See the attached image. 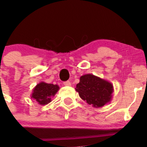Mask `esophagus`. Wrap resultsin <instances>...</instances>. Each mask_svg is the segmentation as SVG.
I'll use <instances>...</instances> for the list:
<instances>
[{"label": "esophagus", "mask_w": 147, "mask_h": 147, "mask_svg": "<svg viewBox=\"0 0 147 147\" xmlns=\"http://www.w3.org/2000/svg\"><path fill=\"white\" fill-rule=\"evenodd\" d=\"M63 84H64V85H65V86H70L71 85V82H69V81H66V82H64Z\"/></svg>", "instance_id": "esophagus-1"}]
</instances>
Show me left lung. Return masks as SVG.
Here are the masks:
<instances>
[{
    "label": "left lung",
    "mask_w": 147,
    "mask_h": 147,
    "mask_svg": "<svg viewBox=\"0 0 147 147\" xmlns=\"http://www.w3.org/2000/svg\"><path fill=\"white\" fill-rule=\"evenodd\" d=\"M75 90L89 105L94 108H101L111 101L114 89L108 80L92 74H85L80 78Z\"/></svg>",
    "instance_id": "1"
}]
</instances>
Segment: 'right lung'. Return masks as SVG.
I'll return each instance as SVG.
<instances>
[{"instance_id": "obj_1", "label": "right lung", "mask_w": 147, "mask_h": 147, "mask_svg": "<svg viewBox=\"0 0 147 147\" xmlns=\"http://www.w3.org/2000/svg\"><path fill=\"white\" fill-rule=\"evenodd\" d=\"M59 90V85L40 82L36 85L31 94V98L41 105H45L52 101V98Z\"/></svg>"}]
</instances>
